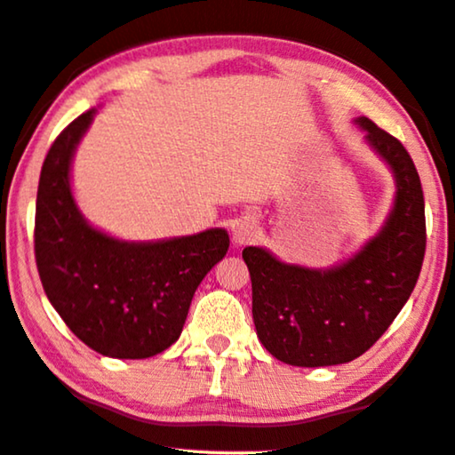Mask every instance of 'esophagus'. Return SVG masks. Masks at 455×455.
<instances>
[{
  "mask_svg": "<svg viewBox=\"0 0 455 455\" xmlns=\"http://www.w3.org/2000/svg\"><path fill=\"white\" fill-rule=\"evenodd\" d=\"M257 235H259V227L252 219L236 220V225L233 227V243L238 246L255 241Z\"/></svg>",
  "mask_w": 455,
  "mask_h": 455,
  "instance_id": "34e87169",
  "label": "esophagus"
}]
</instances>
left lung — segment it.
<instances>
[{
	"instance_id": "obj_1",
	"label": "left lung",
	"mask_w": 455,
	"mask_h": 455,
	"mask_svg": "<svg viewBox=\"0 0 455 455\" xmlns=\"http://www.w3.org/2000/svg\"><path fill=\"white\" fill-rule=\"evenodd\" d=\"M395 176L387 222L347 263L317 271L287 265L259 246L243 259L252 283V319L265 349L283 363H347L371 347L407 303L426 255V203L403 144L371 120H355Z\"/></svg>"
}]
</instances>
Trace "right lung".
Here are the masks:
<instances>
[{"label": "right lung", "instance_id": "add662e5", "mask_svg": "<svg viewBox=\"0 0 455 455\" xmlns=\"http://www.w3.org/2000/svg\"><path fill=\"white\" fill-rule=\"evenodd\" d=\"M96 110L61 130L44 160L36 200L37 273L53 309L100 355L146 359L180 337L195 291L227 255L222 228L126 243L90 227L74 203L70 164Z\"/></svg>", "mask_w": 455, "mask_h": 455}]
</instances>
